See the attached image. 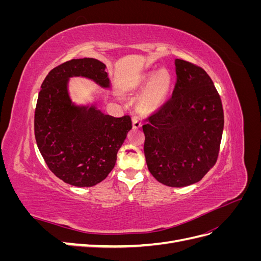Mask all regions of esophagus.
I'll use <instances>...</instances> for the list:
<instances>
[{
  "instance_id": "1",
  "label": "esophagus",
  "mask_w": 261,
  "mask_h": 261,
  "mask_svg": "<svg viewBox=\"0 0 261 261\" xmlns=\"http://www.w3.org/2000/svg\"><path fill=\"white\" fill-rule=\"evenodd\" d=\"M143 126V123H141V120L139 117H133V128L134 129H138Z\"/></svg>"
}]
</instances>
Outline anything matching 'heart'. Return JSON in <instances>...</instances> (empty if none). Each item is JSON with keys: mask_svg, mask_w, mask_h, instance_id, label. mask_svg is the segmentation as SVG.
I'll return each mask as SVG.
<instances>
[{"mask_svg": "<svg viewBox=\"0 0 261 261\" xmlns=\"http://www.w3.org/2000/svg\"><path fill=\"white\" fill-rule=\"evenodd\" d=\"M149 86L139 101V108L144 111H152L159 108L168 97L172 87V76L167 69L147 73L140 80L139 89Z\"/></svg>", "mask_w": 261, "mask_h": 261, "instance_id": "b5f03b06", "label": "heart"}]
</instances>
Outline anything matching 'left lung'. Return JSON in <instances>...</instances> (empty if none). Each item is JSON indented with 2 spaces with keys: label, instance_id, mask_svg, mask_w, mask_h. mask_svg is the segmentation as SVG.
Returning a JSON list of instances; mask_svg holds the SVG:
<instances>
[{
  "label": "left lung",
  "instance_id": "obj_1",
  "mask_svg": "<svg viewBox=\"0 0 261 261\" xmlns=\"http://www.w3.org/2000/svg\"><path fill=\"white\" fill-rule=\"evenodd\" d=\"M172 98L143 125L150 173L170 187L197 183L215 165L224 127L222 102L201 67L175 60Z\"/></svg>",
  "mask_w": 261,
  "mask_h": 261
}]
</instances>
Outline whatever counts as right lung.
I'll use <instances>...</instances> for the list:
<instances>
[{
	"instance_id": "obj_1",
	"label": "right lung",
	"mask_w": 261,
	"mask_h": 261,
	"mask_svg": "<svg viewBox=\"0 0 261 261\" xmlns=\"http://www.w3.org/2000/svg\"><path fill=\"white\" fill-rule=\"evenodd\" d=\"M106 64L96 59H74L53 68L39 92L35 112L37 146L49 169L65 183L91 187L114 168L116 154L132 129L128 115L114 117L97 107V97L86 105L73 101V77L111 89Z\"/></svg>"
}]
</instances>
